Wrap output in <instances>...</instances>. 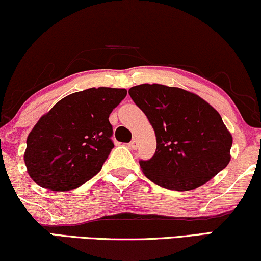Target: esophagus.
<instances>
[{"instance_id":"obj_1","label":"esophagus","mask_w":261,"mask_h":261,"mask_svg":"<svg viewBox=\"0 0 261 261\" xmlns=\"http://www.w3.org/2000/svg\"><path fill=\"white\" fill-rule=\"evenodd\" d=\"M127 146H128V147H130V148H131V149H136V148H137V146H139V142H137V141H136V140H133V141H131V142H130V143H128V144H127Z\"/></svg>"}]
</instances>
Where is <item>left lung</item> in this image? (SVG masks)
<instances>
[{
  "mask_svg": "<svg viewBox=\"0 0 261 261\" xmlns=\"http://www.w3.org/2000/svg\"><path fill=\"white\" fill-rule=\"evenodd\" d=\"M128 95L154 128V155L140 161L150 181L174 191L194 190L230 163V131L199 96L159 84L134 86Z\"/></svg>",
  "mask_w": 261,
  "mask_h": 261,
  "instance_id": "obj_1",
  "label": "left lung"
}]
</instances>
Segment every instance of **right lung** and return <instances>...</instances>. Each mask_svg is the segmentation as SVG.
Instances as JSON below:
<instances>
[{
  "label": "right lung",
  "mask_w": 261,
  "mask_h": 261,
  "mask_svg": "<svg viewBox=\"0 0 261 261\" xmlns=\"http://www.w3.org/2000/svg\"><path fill=\"white\" fill-rule=\"evenodd\" d=\"M126 93L92 87L56 103L28 136L24 161L29 176L41 187L70 191L98 174L114 147L109 114Z\"/></svg>",
  "instance_id": "obj_1"
}]
</instances>
